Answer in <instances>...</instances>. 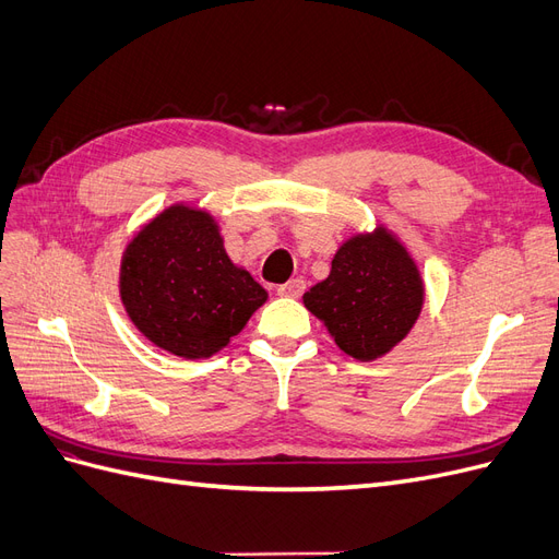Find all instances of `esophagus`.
I'll return each instance as SVG.
<instances>
[{
	"instance_id": "1",
	"label": "esophagus",
	"mask_w": 559,
	"mask_h": 559,
	"mask_svg": "<svg viewBox=\"0 0 559 559\" xmlns=\"http://www.w3.org/2000/svg\"><path fill=\"white\" fill-rule=\"evenodd\" d=\"M302 292H306V282H302L300 277L289 280L286 284H280V286H277V296L298 298V296H302Z\"/></svg>"
}]
</instances>
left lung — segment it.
Returning <instances> with one entry per match:
<instances>
[{"mask_svg":"<svg viewBox=\"0 0 559 559\" xmlns=\"http://www.w3.org/2000/svg\"><path fill=\"white\" fill-rule=\"evenodd\" d=\"M324 321L335 345L359 361L392 352L411 333L425 306L417 263L384 226L357 233L341 245L331 273L302 296Z\"/></svg>","mask_w":559,"mask_h":559,"instance_id":"obj_1","label":"left lung"}]
</instances>
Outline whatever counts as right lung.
Returning <instances> with one entry per match:
<instances>
[{
	"label": "right lung",
	"mask_w": 559,
	"mask_h": 559,
	"mask_svg": "<svg viewBox=\"0 0 559 559\" xmlns=\"http://www.w3.org/2000/svg\"><path fill=\"white\" fill-rule=\"evenodd\" d=\"M118 289L132 324L183 359L224 349L267 300L228 259L214 216L189 205L163 210L128 242Z\"/></svg>",
	"instance_id": "1"
}]
</instances>
